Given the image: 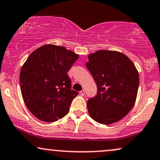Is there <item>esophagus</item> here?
<instances>
[{
  "label": "esophagus",
  "mask_w": 160,
  "mask_h": 160,
  "mask_svg": "<svg viewBox=\"0 0 160 160\" xmlns=\"http://www.w3.org/2000/svg\"><path fill=\"white\" fill-rule=\"evenodd\" d=\"M80 95H82V96L85 95V90H82V91H80Z\"/></svg>",
  "instance_id": "1"
}]
</instances>
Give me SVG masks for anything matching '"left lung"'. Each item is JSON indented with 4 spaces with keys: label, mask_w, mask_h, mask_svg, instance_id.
<instances>
[{
    "label": "left lung",
    "mask_w": 160,
    "mask_h": 160,
    "mask_svg": "<svg viewBox=\"0 0 160 160\" xmlns=\"http://www.w3.org/2000/svg\"><path fill=\"white\" fill-rule=\"evenodd\" d=\"M86 63L97 84V95L87 101L88 114L95 122L111 124L131 110L137 96L139 76L124 53L101 50L88 55Z\"/></svg>",
    "instance_id": "obj_1"
}]
</instances>
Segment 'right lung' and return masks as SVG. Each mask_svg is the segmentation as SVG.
<instances>
[{
  "instance_id": "add662e5",
  "label": "right lung",
  "mask_w": 160,
  "mask_h": 160,
  "mask_svg": "<svg viewBox=\"0 0 160 160\" xmlns=\"http://www.w3.org/2000/svg\"><path fill=\"white\" fill-rule=\"evenodd\" d=\"M79 55L63 46L45 45L28 57L20 72L23 100L42 122H53L68 114L78 92L72 90L67 72Z\"/></svg>"
}]
</instances>
